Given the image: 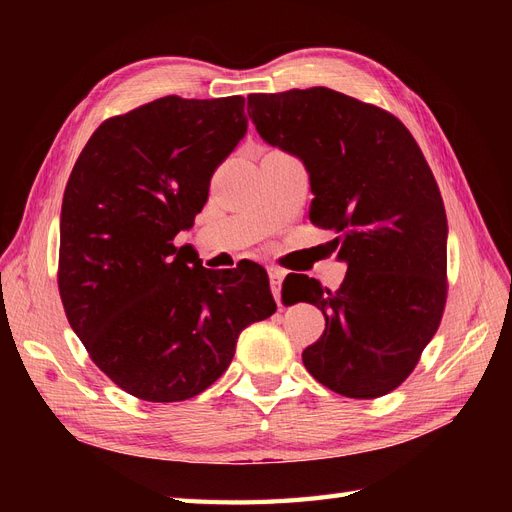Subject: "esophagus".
<instances>
[{
	"label": "esophagus",
	"mask_w": 512,
	"mask_h": 512,
	"mask_svg": "<svg viewBox=\"0 0 512 512\" xmlns=\"http://www.w3.org/2000/svg\"><path fill=\"white\" fill-rule=\"evenodd\" d=\"M286 277V273L282 269H269V282H271V292L277 301V305H282V280Z\"/></svg>",
	"instance_id": "esophagus-1"
}]
</instances>
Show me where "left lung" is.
<instances>
[{
    "label": "left lung",
    "mask_w": 512,
    "mask_h": 512,
    "mask_svg": "<svg viewBox=\"0 0 512 512\" xmlns=\"http://www.w3.org/2000/svg\"><path fill=\"white\" fill-rule=\"evenodd\" d=\"M247 115L262 141L305 164L309 220L337 232L331 243L348 265L335 292L292 273V303H312L327 320L303 365L344 397L391 393L446 303V211L421 147L391 113L327 87L252 94Z\"/></svg>",
    "instance_id": "8db88e82"
}]
</instances>
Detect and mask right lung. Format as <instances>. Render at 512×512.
<instances>
[{"label": "right lung", "instance_id": "obj_1", "mask_svg": "<svg viewBox=\"0 0 512 512\" xmlns=\"http://www.w3.org/2000/svg\"><path fill=\"white\" fill-rule=\"evenodd\" d=\"M247 132L245 98L166 96L106 119L68 179L59 294L72 331L126 393L170 404L218 380L239 333L275 314L267 271L205 269L177 232Z\"/></svg>", "mask_w": 512, "mask_h": 512}]
</instances>
